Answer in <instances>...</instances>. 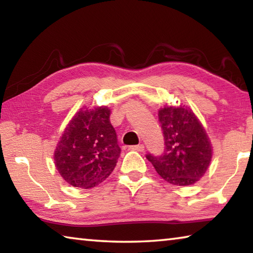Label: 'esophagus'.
Returning a JSON list of instances; mask_svg holds the SVG:
<instances>
[{"mask_svg": "<svg viewBox=\"0 0 253 253\" xmlns=\"http://www.w3.org/2000/svg\"><path fill=\"white\" fill-rule=\"evenodd\" d=\"M131 151H136V152H144L145 146L143 144H139V145H135V146H130Z\"/></svg>", "mask_w": 253, "mask_h": 253, "instance_id": "1", "label": "esophagus"}]
</instances>
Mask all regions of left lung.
<instances>
[{
  "instance_id": "left-lung-1",
  "label": "left lung",
  "mask_w": 253,
  "mask_h": 253,
  "mask_svg": "<svg viewBox=\"0 0 253 253\" xmlns=\"http://www.w3.org/2000/svg\"><path fill=\"white\" fill-rule=\"evenodd\" d=\"M165 147L161 156L147 154L162 178L173 185L187 186L207 172L212 146L207 131L193 111L184 107H164L158 111Z\"/></svg>"
}]
</instances>
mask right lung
Returning <instances> with one entry per match:
<instances>
[{"label":"right lung","instance_id":"obj_1","mask_svg":"<svg viewBox=\"0 0 253 253\" xmlns=\"http://www.w3.org/2000/svg\"><path fill=\"white\" fill-rule=\"evenodd\" d=\"M108 107L81 109L60 138L54 151L58 172L70 185L95 187L113 172L121 155Z\"/></svg>","mask_w":253,"mask_h":253}]
</instances>
